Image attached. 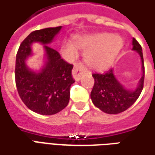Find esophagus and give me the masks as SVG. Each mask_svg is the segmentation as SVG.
I'll use <instances>...</instances> for the list:
<instances>
[{
	"instance_id": "34e87169",
	"label": "esophagus",
	"mask_w": 155,
	"mask_h": 155,
	"mask_svg": "<svg viewBox=\"0 0 155 155\" xmlns=\"http://www.w3.org/2000/svg\"><path fill=\"white\" fill-rule=\"evenodd\" d=\"M86 71H88L87 68L83 65L82 64H75L74 66V69L72 70V74H73V77L75 81H80L81 78V75L83 73H85Z\"/></svg>"
}]
</instances>
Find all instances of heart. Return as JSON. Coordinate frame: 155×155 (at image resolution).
Wrapping results in <instances>:
<instances>
[{
	"instance_id": "heart-1",
	"label": "heart",
	"mask_w": 155,
	"mask_h": 155,
	"mask_svg": "<svg viewBox=\"0 0 155 155\" xmlns=\"http://www.w3.org/2000/svg\"><path fill=\"white\" fill-rule=\"evenodd\" d=\"M74 43L81 48H88L85 53V62L94 68H106L115 59L123 46V40L117 35L108 33H94L77 36ZM65 50L70 55L76 54V48L68 43Z\"/></svg>"
}]
</instances>
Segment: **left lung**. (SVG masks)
<instances>
[{
	"mask_svg": "<svg viewBox=\"0 0 155 155\" xmlns=\"http://www.w3.org/2000/svg\"><path fill=\"white\" fill-rule=\"evenodd\" d=\"M133 50L137 51L141 57L142 75L137 88L133 91L127 90L116 79L112 69L105 73H94V86L91 92L93 104L106 113L117 114L126 111L137 101L143 88L144 81V64L142 47L135 38H133Z\"/></svg>",
	"mask_w": 155,
	"mask_h": 155,
	"instance_id": "obj_1",
	"label": "left lung"
}]
</instances>
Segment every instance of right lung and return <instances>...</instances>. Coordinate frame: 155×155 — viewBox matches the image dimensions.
Here are the masks:
<instances>
[{
	"instance_id": "add662e5",
	"label": "right lung",
	"mask_w": 155,
	"mask_h": 155,
	"mask_svg": "<svg viewBox=\"0 0 155 155\" xmlns=\"http://www.w3.org/2000/svg\"><path fill=\"white\" fill-rule=\"evenodd\" d=\"M61 28L33 31L21 42L17 54L15 80L18 94L30 110L41 115H54L66 107L70 86L74 82L71 74L73 64L61 59L59 52L48 46ZM34 41L45 44L47 61L38 73L25 65V59L31 54V45Z\"/></svg>"
}]
</instances>
